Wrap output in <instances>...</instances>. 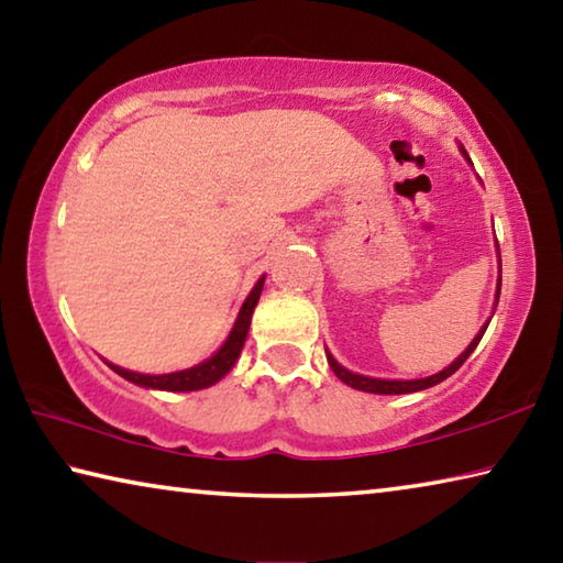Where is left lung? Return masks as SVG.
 Returning a JSON list of instances; mask_svg holds the SVG:
<instances>
[{
    "instance_id": "obj_1",
    "label": "left lung",
    "mask_w": 563,
    "mask_h": 563,
    "mask_svg": "<svg viewBox=\"0 0 563 563\" xmlns=\"http://www.w3.org/2000/svg\"><path fill=\"white\" fill-rule=\"evenodd\" d=\"M462 154L466 156V151L462 148ZM466 161H470V156H466ZM499 292H501V258H499V283H497V302H499ZM497 310V308H494ZM489 322H484V328L476 332V338L470 342V347H466L460 357H456L450 367H444L442 373H437L432 377H424V379H375V377H365V375H355L350 373V369H345L340 365V362L330 355V352L325 350L328 355V362L332 367V373H335L342 383L355 387V389H362V393H375V395H407V393H419V389H427V387H434L440 385L442 379H446L450 375H454L456 369H460L464 365V360L472 355L474 347L479 345V340L484 335V330H487Z\"/></svg>"
}]
</instances>
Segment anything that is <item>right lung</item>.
<instances>
[{
	"label": "right lung",
	"instance_id": "add662e5",
	"mask_svg": "<svg viewBox=\"0 0 563 563\" xmlns=\"http://www.w3.org/2000/svg\"><path fill=\"white\" fill-rule=\"evenodd\" d=\"M263 283H265V275L258 283H255V288L245 298L243 308L235 318V325L231 330V335H228V340L223 342L221 350H218L213 357H208L206 362H201V365H196L190 369H180V373H168V375H141V373H131V369L111 365V362H107V365L113 369V373L121 375L123 379H129V383H133V385L151 387V389H166V393H190V389H203V387L216 385L218 379L231 373V367L235 365L238 355H241L243 342L247 338V328H251L253 310H255V305H258V298H261Z\"/></svg>",
	"mask_w": 563,
	"mask_h": 563
}]
</instances>
